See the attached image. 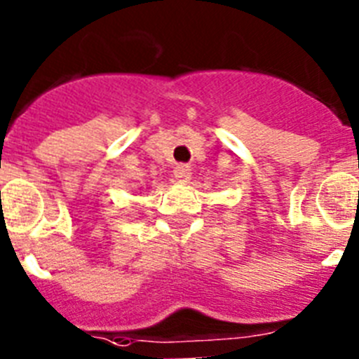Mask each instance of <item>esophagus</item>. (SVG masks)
<instances>
[{
  "mask_svg": "<svg viewBox=\"0 0 359 359\" xmlns=\"http://www.w3.org/2000/svg\"><path fill=\"white\" fill-rule=\"evenodd\" d=\"M190 174H192V169L189 165H176L174 167V177H176L180 183H187L190 180Z\"/></svg>",
  "mask_w": 359,
  "mask_h": 359,
  "instance_id": "esophagus-1",
  "label": "esophagus"
}]
</instances>
